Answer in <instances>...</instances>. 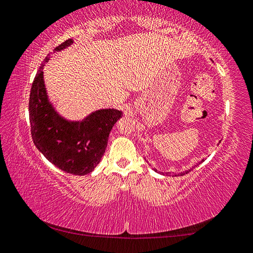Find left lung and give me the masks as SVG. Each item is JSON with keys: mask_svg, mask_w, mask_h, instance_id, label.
<instances>
[{"mask_svg": "<svg viewBox=\"0 0 253 253\" xmlns=\"http://www.w3.org/2000/svg\"><path fill=\"white\" fill-rule=\"evenodd\" d=\"M198 165H194L192 168H190V169H188V170H184V171H182V172H181V173H178V174H175V173H173V172H172V173H171V172H167V175L168 176H179V175H184V174H187V173H189V172L190 171H191V170H193L194 169V168H196ZM152 169L154 170V171H158L157 169H156V168H152Z\"/></svg>", "mask_w": 253, "mask_h": 253, "instance_id": "1", "label": "left lung"}]
</instances>
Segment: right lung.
<instances>
[{"mask_svg": "<svg viewBox=\"0 0 253 253\" xmlns=\"http://www.w3.org/2000/svg\"><path fill=\"white\" fill-rule=\"evenodd\" d=\"M72 44V39L66 40L55 51ZM50 59V54L44 59L31 87V134L35 147L52 165L71 174L85 175L100 163L110 132L123 113L117 109H100L81 120L63 117L48 96L44 82L43 69Z\"/></svg>", "mask_w": 253, "mask_h": 253, "instance_id": "obj_1", "label": "right lung"}]
</instances>
